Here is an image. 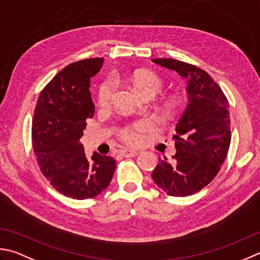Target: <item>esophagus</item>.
I'll return each mask as SVG.
<instances>
[{"label":"esophagus","mask_w":260,"mask_h":260,"mask_svg":"<svg viewBox=\"0 0 260 260\" xmlns=\"http://www.w3.org/2000/svg\"><path fill=\"white\" fill-rule=\"evenodd\" d=\"M140 153V151H136V150H129V149H124L120 151V154L124 155L126 157H129V156H135Z\"/></svg>","instance_id":"obj_1"}]
</instances>
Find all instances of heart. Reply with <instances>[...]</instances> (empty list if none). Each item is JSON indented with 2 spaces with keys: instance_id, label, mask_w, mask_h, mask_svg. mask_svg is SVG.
Masks as SVG:
<instances>
[{
  "instance_id": "heart-1",
  "label": "heart",
  "mask_w": 260,
  "mask_h": 260,
  "mask_svg": "<svg viewBox=\"0 0 260 260\" xmlns=\"http://www.w3.org/2000/svg\"><path fill=\"white\" fill-rule=\"evenodd\" d=\"M125 80L134 86V89L141 95H155L159 93L164 88V80L159 75L144 70H135L125 74ZM116 84L114 79L108 78L101 83L98 91V105L100 107H107L114 98ZM174 105L172 103H167L166 109L170 110ZM152 127L151 121L149 120H140L136 121L133 125L125 127L120 131V136L123 140L129 144H139L143 139V133L149 131Z\"/></svg>"
}]
</instances>
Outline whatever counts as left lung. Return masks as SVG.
<instances>
[{
	"label": "left lung",
	"instance_id": "1",
	"mask_svg": "<svg viewBox=\"0 0 260 260\" xmlns=\"http://www.w3.org/2000/svg\"><path fill=\"white\" fill-rule=\"evenodd\" d=\"M152 62L175 71L187 80L188 104L176 125V154L159 159L152 179L170 196L186 197L214 179L231 142L229 103L210 74L195 65L172 58Z\"/></svg>",
	"mask_w": 260,
	"mask_h": 260
}]
</instances>
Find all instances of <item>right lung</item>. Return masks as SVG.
Returning a JSON list of instances; mask_svg holds the SVG:
<instances>
[{
	"label": "right lung",
	"instance_id": "obj_1",
	"mask_svg": "<svg viewBox=\"0 0 260 260\" xmlns=\"http://www.w3.org/2000/svg\"><path fill=\"white\" fill-rule=\"evenodd\" d=\"M103 64L104 58H89L66 66L40 92L34 114L32 145L40 170L56 190L74 200L101 194L116 168L111 156H86L80 142L94 114L90 81Z\"/></svg>",
	"mask_w": 260,
	"mask_h": 260
}]
</instances>
